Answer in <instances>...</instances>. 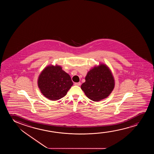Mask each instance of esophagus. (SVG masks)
I'll use <instances>...</instances> for the list:
<instances>
[{
  "label": "esophagus",
  "instance_id": "esophagus-1",
  "mask_svg": "<svg viewBox=\"0 0 154 154\" xmlns=\"http://www.w3.org/2000/svg\"><path fill=\"white\" fill-rule=\"evenodd\" d=\"M80 85H81V83L80 82L75 83V85H76V86H80Z\"/></svg>",
  "mask_w": 154,
  "mask_h": 154
}]
</instances>
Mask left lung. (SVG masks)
Wrapping results in <instances>:
<instances>
[{
    "mask_svg": "<svg viewBox=\"0 0 154 154\" xmlns=\"http://www.w3.org/2000/svg\"><path fill=\"white\" fill-rule=\"evenodd\" d=\"M81 89L89 99L98 101L105 99L111 94L115 86L112 72L104 64L95 67L88 72Z\"/></svg>",
    "mask_w": 154,
    "mask_h": 154,
    "instance_id": "8db88e82",
    "label": "left lung"
}]
</instances>
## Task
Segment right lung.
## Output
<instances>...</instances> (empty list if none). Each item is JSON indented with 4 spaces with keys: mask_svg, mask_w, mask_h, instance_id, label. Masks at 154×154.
Returning <instances> with one entry per match:
<instances>
[{
    "mask_svg": "<svg viewBox=\"0 0 154 154\" xmlns=\"http://www.w3.org/2000/svg\"><path fill=\"white\" fill-rule=\"evenodd\" d=\"M72 85L71 77L59 66H47L38 79L41 93L51 100H57L64 97Z\"/></svg>",
    "mask_w": 154,
    "mask_h": 154,
    "instance_id": "obj_1",
    "label": "right lung"
}]
</instances>
